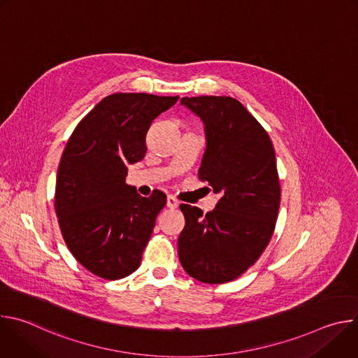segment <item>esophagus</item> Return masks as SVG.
Wrapping results in <instances>:
<instances>
[{
    "label": "esophagus",
    "instance_id": "34e87169",
    "mask_svg": "<svg viewBox=\"0 0 358 358\" xmlns=\"http://www.w3.org/2000/svg\"><path fill=\"white\" fill-rule=\"evenodd\" d=\"M178 206H180V201H178L177 198H174L173 195H169V196H167V207H169V208L174 210V208H177Z\"/></svg>",
    "mask_w": 358,
    "mask_h": 358
}]
</instances>
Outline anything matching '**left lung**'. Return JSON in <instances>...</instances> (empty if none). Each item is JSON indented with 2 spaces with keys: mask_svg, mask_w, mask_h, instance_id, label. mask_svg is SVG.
Masks as SVG:
<instances>
[{
  "mask_svg": "<svg viewBox=\"0 0 358 358\" xmlns=\"http://www.w3.org/2000/svg\"><path fill=\"white\" fill-rule=\"evenodd\" d=\"M206 131L198 177L221 198L214 211L181 203L178 257L194 279L220 285L241 276L268 246L280 203L275 148L264 127L229 96L182 97Z\"/></svg>",
  "mask_w": 358,
  "mask_h": 358,
  "instance_id": "8db88e82",
  "label": "left lung"
}]
</instances>
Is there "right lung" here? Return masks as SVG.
<instances>
[{
    "label": "right lung",
    "instance_id": "obj_1",
    "mask_svg": "<svg viewBox=\"0 0 358 358\" xmlns=\"http://www.w3.org/2000/svg\"><path fill=\"white\" fill-rule=\"evenodd\" d=\"M178 96L113 93L73 130L59 163L55 211L64 239L89 272L116 280L141 262L166 194L145 198L126 184L127 167L143 160L151 122Z\"/></svg>",
    "mask_w": 358,
    "mask_h": 358
}]
</instances>
